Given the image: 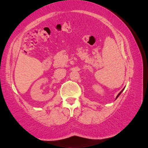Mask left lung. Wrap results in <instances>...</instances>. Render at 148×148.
Returning a JSON list of instances; mask_svg holds the SVG:
<instances>
[{
    "instance_id": "8db88e82",
    "label": "left lung",
    "mask_w": 148,
    "mask_h": 148,
    "mask_svg": "<svg viewBox=\"0 0 148 148\" xmlns=\"http://www.w3.org/2000/svg\"><path fill=\"white\" fill-rule=\"evenodd\" d=\"M123 91V90H122V91H121V92H119V94H118V95H117V97H116V99H117V97H119V95H120V94H121V92H122V91Z\"/></svg>"
}]
</instances>
